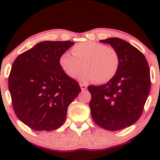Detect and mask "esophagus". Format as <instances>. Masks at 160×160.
I'll use <instances>...</instances> for the list:
<instances>
[{"mask_svg": "<svg viewBox=\"0 0 160 160\" xmlns=\"http://www.w3.org/2000/svg\"><path fill=\"white\" fill-rule=\"evenodd\" d=\"M80 88H81L82 91H85V90H86V89H87V86L85 85V84L80 83Z\"/></svg>", "mask_w": 160, "mask_h": 160, "instance_id": "obj_1", "label": "esophagus"}]
</instances>
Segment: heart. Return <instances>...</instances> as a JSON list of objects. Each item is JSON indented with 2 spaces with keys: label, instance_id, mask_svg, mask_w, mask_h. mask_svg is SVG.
Wrapping results in <instances>:
<instances>
[{
  "label": "heart",
  "instance_id": "obj_1",
  "mask_svg": "<svg viewBox=\"0 0 160 160\" xmlns=\"http://www.w3.org/2000/svg\"><path fill=\"white\" fill-rule=\"evenodd\" d=\"M71 54H62L58 64L65 74L72 79L78 78L85 68L80 77L82 82L95 80L98 83H106L114 78L120 68L118 52L103 43L80 42L73 47Z\"/></svg>",
  "mask_w": 160,
  "mask_h": 160
}]
</instances>
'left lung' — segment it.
<instances>
[{"label":"left lung","mask_w":160,"mask_h":160,"mask_svg":"<svg viewBox=\"0 0 160 160\" xmlns=\"http://www.w3.org/2000/svg\"><path fill=\"white\" fill-rule=\"evenodd\" d=\"M119 53L120 65L111 81L88 86L93 120L100 127L117 131L132 126L140 118L150 89L148 61L142 52L117 38L100 40Z\"/></svg>","instance_id":"left-lung-1"}]
</instances>
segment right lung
I'll return each instance as SVG.
<instances>
[{
  "mask_svg": "<svg viewBox=\"0 0 160 160\" xmlns=\"http://www.w3.org/2000/svg\"><path fill=\"white\" fill-rule=\"evenodd\" d=\"M74 42L43 41L12 63L8 86L16 115L36 131H52L65 122L68 107L81 92L62 71L58 59Z\"/></svg>",
  "mask_w": 160,
  "mask_h": 160,
  "instance_id": "right-lung-1",
  "label": "right lung"
}]
</instances>
